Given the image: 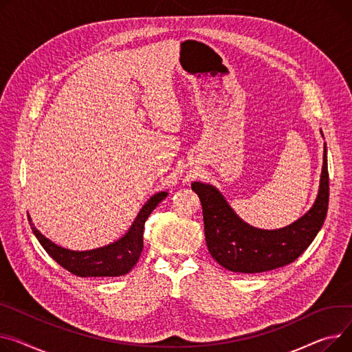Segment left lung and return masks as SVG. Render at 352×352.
Returning <instances> with one entry per match:
<instances>
[{
    "instance_id": "obj_1",
    "label": "left lung",
    "mask_w": 352,
    "mask_h": 352,
    "mask_svg": "<svg viewBox=\"0 0 352 352\" xmlns=\"http://www.w3.org/2000/svg\"><path fill=\"white\" fill-rule=\"evenodd\" d=\"M191 188L202 204L205 241L210 256L225 269L238 273H262L294 262L306 250L329 209V167L324 164L317 199L309 212L294 223L277 230L252 228L236 217L214 186L192 182Z\"/></svg>"
}]
</instances>
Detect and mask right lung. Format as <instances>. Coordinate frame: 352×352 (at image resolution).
<instances>
[{
  "label": "right lung",
  "instance_id": "obj_1",
  "mask_svg": "<svg viewBox=\"0 0 352 352\" xmlns=\"http://www.w3.org/2000/svg\"><path fill=\"white\" fill-rule=\"evenodd\" d=\"M166 197L167 192H158L151 197L143 209L140 210L130 230L122 239L104 248L86 252H74L52 243L34 226L30 215L28 221L34 235L46 250V253L67 272L80 277H116L129 273L138 262V257L144 248V223L155 206Z\"/></svg>",
  "mask_w": 352,
  "mask_h": 352
}]
</instances>
